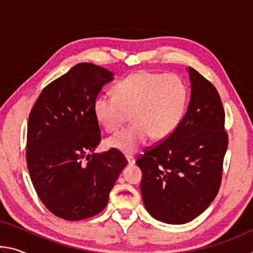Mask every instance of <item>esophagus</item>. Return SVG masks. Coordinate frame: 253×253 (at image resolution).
Segmentation results:
<instances>
[{
  "label": "esophagus",
  "mask_w": 253,
  "mask_h": 253,
  "mask_svg": "<svg viewBox=\"0 0 253 253\" xmlns=\"http://www.w3.org/2000/svg\"><path fill=\"white\" fill-rule=\"evenodd\" d=\"M126 158H127L128 164H129V165L134 164V163H135V157L132 156V155H126Z\"/></svg>",
  "instance_id": "obj_1"
}]
</instances>
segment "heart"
I'll list each match as a JSON object with an SVG mask.
<instances>
[{"label": "heart", "mask_w": 253, "mask_h": 253, "mask_svg": "<svg viewBox=\"0 0 253 253\" xmlns=\"http://www.w3.org/2000/svg\"><path fill=\"white\" fill-rule=\"evenodd\" d=\"M188 88L175 74L139 71L115 85V96L98 95L93 113L107 131L122 128L131 114L134 124L107 140L109 147L135 153L153 136L164 139L176 129L185 115Z\"/></svg>", "instance_id": "heart-1"}]
</instances>
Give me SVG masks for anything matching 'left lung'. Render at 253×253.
Listing matches in <instances>:
<instances>
[{
	"mask_svg": "<svg viewBox=\"0 0 253 253\" xmlns=\"http://www.w3.org/2000/svg\"><path fill=\"white\" fill-rule=\"evenodd\" d=\"M188 74L191 100L181 124L136 161L145 208L169 224L192 221L215 199L229 144L216 88L193 68Z\"/></svg>",
	"mask_w": 253,
	"mask_h": 253,
	"instance_id": "1",
	"label": "left lung"
}]
</instances>
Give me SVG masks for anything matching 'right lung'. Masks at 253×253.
Segmentation results:
<instances>
[{"mask_svg": "<svg viewBox=\"0 0 253 253\" xmlns=\"http://www.w3.org/2000/svg\"><path fill=\"white\" fill-rule=\"evenodd\" d=\"M113 76L93 63H79L44 87L30 111V177L42 203L61 219L79 221L101 212L127 165L115 148L93 153L101 140L93 100Z\"/></svg>", "mask_w": 253, "mask_h": 253, "instance_id": "1", "label": "right lung"}]
</instances>
